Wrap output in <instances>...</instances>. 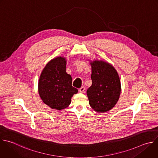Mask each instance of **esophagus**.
Listing matches in <instances>:
<instances>
[{"label": "esophagus", "mask_w": 158, "mask_h": 158, "mask_svg": "<svg viewBox=\"0 0 158 158\" xmlns=\"http://www.w3.org/2000/svg\"><path fill=\"white\" fill-rule=\"evenodd\" d=\"M79 91L80 92H81V93H84V92H85V87H81V88L79 89Z\"/></svg>", "instance_id": "esophagus-1"}]
</instances>
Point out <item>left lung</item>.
Listing matches in <instances>:
<instances>
[{
	"label": "left lung",
	"instance_id": "8db88e82",
	"mask_svg": "<svg viewBox=\"0 0 158 158\" xmlns=\"http://www.w3.org/2000/svg\"><path fill=\"white\" fill-rule=\"evenodd\" d=\"M92 67V85L87 95L90 107L95 111L103 113L111 110L118 102L121 84L115 69L107 62L95 60Z\"/></svg>",
	"mask_w": 158,
	"mask_h": 158
}]
</instances>
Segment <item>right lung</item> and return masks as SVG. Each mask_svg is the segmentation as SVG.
Here are the masks:
<instances>
[{
    "label": "right lung",
    "instance_id": "obj_1",
    "mask_svg": "<svg viewBox=\"0 0 158 158\" xmlns=\"http://www.w3.org/2000/svg\"><path fill=\"white\" fill-rule=\"evenodd\" d=\"M66 60L57 57L44 68L38 82V92L43 102L52 109L63 110L71 102L78 90L72 86V77L66 72Z\"/></svg>",
    "mask_w": 158,
    "mask_h": 158
}]
</instances>
